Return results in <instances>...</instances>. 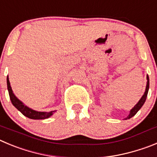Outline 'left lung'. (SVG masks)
<instances>
[{"mask_svg":"<svg viewBox=\"0 0 157 157\" xmlns=\"http://www.w3.org/2000/svg\"><path fill=\"white\" fill-rule=\"evenodd\" d=\"M147 84H146V87H145V91L144 93V94L142 95V97L141 98V99L138 101V102L137 103L136 105L133 107V108L131 109V111H130V113L129 115L128 116V117L125 118V120H128L131 118L132 117L135 115V114L138 113V111L142 108V105H144V103H145V100H146V98H147V94H148V91H149V76L147 75Z\"/></svg>","mask_w":157,"mask_h":157,"instance_id":"left-lung-1","label":"left lung"}]
</instances>
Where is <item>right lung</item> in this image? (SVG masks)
Listing matches in <instances>:
<instances>
[{
  "instance_id": "1",
  "label": "right lung",
  "mask_w": 157,
  "mask_h": 157,
  "mask_svg": "<svg viewBox=\"0 0 157 157\" xmlns=\"http://www.w3.org/2000/svg\"><path fill=\"white\" fill-rule=\"evenodd\" d=\"M7 85H8V93H9L10 99H11L12 105H13L17 109L19 110V111H20L25 117H28L29 119L33 120H44L47 119V118L50 117L51 116L53 115V113L56 112V110H54V111H51V112H38V111H35V110L32 109L26 106V105H25V104H23L19 98H17L16 96L14 94L13 91H12V87L10 85L8 76L7 77Z\"/></svg>"
}]
</instances>
